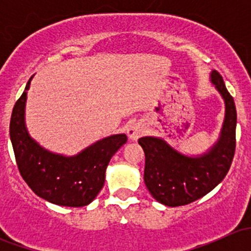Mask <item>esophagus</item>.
Masks as SVG:
<instances>
[{
  "instance_id": "esophagus-1",
  "label": "esophagus",
  "mask_w": 251,
  "mask_h": 251,
  "mask_svg": "<svg viewBox=\"0 0 251 251\" xmlns=\"http://www.w3.org/2000/svg\"><path fill=\"white\" fill-rule=\"evenodd\" d=\"M144 133V127L143 125L140 123L131 124L127 128V136L131 141H137Z\"/></svg>"
}]
</instances>
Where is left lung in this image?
Segmentation results:
<instances>
[{
	"mask_svg": "<svg viewBox=\"0 0 251 251\" xmlns=\"http://www.w3.org/2000/svg\"><path fill=\"white\" fill-rule=\"evenodd\" d=\"M210 81L224 98L226 110L219 140L209 151L188 156L163 138L146 136L138 140L146 155L144 183L153 198L166 206L198 201L211 192L231 168L235 151V104L216 70L210 75Z\"/></svg>",
	"mask_w": 251,
	"mask_h": 251,
	"instance_id": "8db88e82",
	"label": "left lung"
}]
</instances>
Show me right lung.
Here are the masks:
<instances>
[{
    "label": "right lung",
    "instance_id": "1",
    "mask_svg": "<svg viewBox=\"0 0 251 251\" xmlns=\"http://www.w3.org/2000/svg\"><path fill=\"white\" fill-rule=\"evenodd\" d=\"M32 76L17 100L11 116L9 136L19 173L35 194L62 206L88 205L104 186L111 156L127 142L125 133L91 144L74 156L47 151L30 137L25 125V104Z\"/></svg>",
    "mask_w": 251,
    "mask_h": 251
}]
</instances>
